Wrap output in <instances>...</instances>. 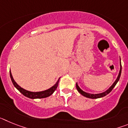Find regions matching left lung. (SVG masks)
<instances>
[{"mask_svg":"<svg viewBox=\"0 0 128 128\" xmlns=\"http://www.w3.org/2000/svg\"><path fill=\"white\" fill-rule=\"evenodd\" d=\"M120 71H119V73H118V75L117 76V78L116 79L115 82L113 83V84L107 90H106L105 92H102V93H100V94H89V93H86L85 92H84L83 90H81V88H80V86H78V83H76V88L78 90V91L81 94L82 96H84L86 98H90V99H98V98H102V97H104L106 96V95L108 94L110 92H111V91L113 90L115 86L116 85V84L117 83V82L120 79V75H121V71H122V65H121V62H120Z\"/></svg>","mask_w":128,"mask_h":128,"instance_id":"obj_1","label":"left lung"}]
</instances>
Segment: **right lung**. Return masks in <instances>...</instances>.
<instances>
[{
	"label": "right lung",
	"instance_id": "add662e5",
	"mask_svg": "<svg viewBox=\"0 0 128 128\" xmlns=\"http://www.w3.org/2000/svg\"><path fill=\"white\" fill-rule=\"evenodd\" d=\"M10 78H11V80L12 81V82H13V85L17 89L20 93L22 94L24 96L27 97L28 98H30V99H41V98H46L48 97V96H51L54 92L56 90V89L57 88L58 85L59 83V80H60V78L59 80H58V81L56 82V83L54 84V86L48 88V90H44V91L42 92H30L28 91V90H26L25 89H24L23 88H22L21 86L18 85V84L15 82V81L13 79V76H12V74H11V70L10 71Z\"/></svg>",
	"mask_w": 128,
	"mask_h": 128
}]
</instances>
